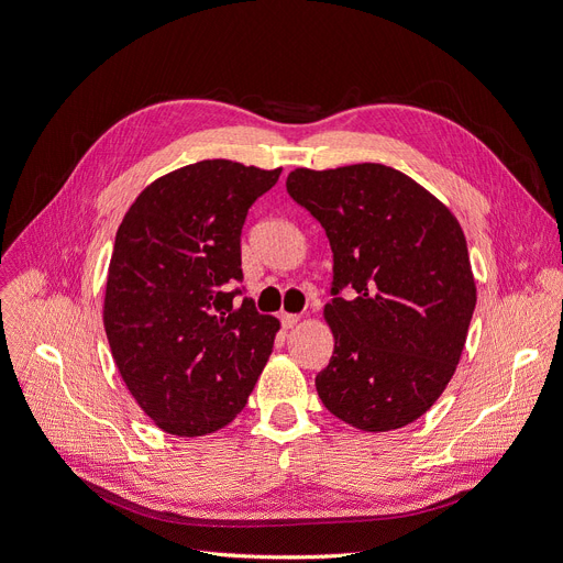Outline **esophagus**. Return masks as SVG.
I'll return each mask as SVG.
<instances>
[{"mask_svg":"<svg viewBox=\"0 0 563 563\" xmlns=\"http://www.w3.org/2000/svg\"><path fill=\"white\" fill-rule=\"evenodd\" d=\"M298 323H300V316H298V313H282V325H284V330L296 328Z\"/></svg>","mask_w":563,"mask_h":563,"instance_id":"obj_1","label":"esophagus"}]
</instances>
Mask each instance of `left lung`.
<instances>
[{
  "label": "left lung",
  "instance_id": "left-lung-1",
  "mask_svg": "<svg viewBox=\"0 0 563 563\" xmlns=\"http://www.w3.org/2000/svg\"><path fill=\"white\" fill-rule=\"evenodd\" d=\"M286 190L320 222L334 254L323 406L366 433L419 419L461 362L476 284L456 216L398 169L362 163L292 169ZM349 288V298L338 292Z\"/></svg>",
  "mask_w": 563,
  "mask_h": 563
}]
</instances>
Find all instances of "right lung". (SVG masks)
<instances>
[{
  "label": "right lung",
  "instance_id": "add662e5",
  "mask_svg": "<svg viewBox=\"0 0 563 563\" xmlns=\"http://www.w3.org/2000/svg\"><path fill=\"white\" fill-rule=\"evenodd\" d=\"M277 169L201 159L132 201L107 271L102 323L121 378L157 428L216 433L245 408L279 320L233 302L240 231Z\"/></svg>",
  "mask_w": 563,
  "mask_h": 563
}]
</instances>
